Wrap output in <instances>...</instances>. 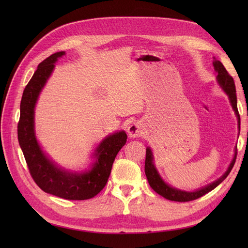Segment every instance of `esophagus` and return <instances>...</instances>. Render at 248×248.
Here are the masks:
<instances>
[{"label": "esophagus", "instance_id": "1", "mask_svg": "<svg viewBox=\"0 0 248 248\" xmlns=\"http://www.w3.org/2000/svg\"><path fill=\"white\" fill-rule=\"evenodd\" d=\"M127 132H128V136L130 139H137L142 136V126L140 123L136 122L129 125L128 129H127Z\"/></svg>", "mask_w": 248, "mask_h": 248}]
</instances>
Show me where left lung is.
Returning a JSON list of instances; mask_svg holds the SVG:
<instances>
[{
	"label": "left lung",
	"instance_id": "obj_1",
	"mask_svg": "<svg viewBox=\"0 0 248 248\" xmlns=\"http://www.w3.org/2000/svg\"><path fill=\"white\" fill-rule=\"evenodd\" d=\"M213 66L217 73V77H216L217 82H218V85L223 90V92L228 95L231 106L235 111L237 120H238V128L240 130V115L237 108V96H236V88H235L234 79H232V78L228 73L222 63L220 61H217L215 58L213 61ZM146 150L147 151H146V161H145V172H146V177L148 179L150 186L152 187V189L154 191L160 194L161 197L166 198L167 200L175 201V202H189V201L197 200L202 196H205V194L208 193L209 191L213 190L216 186H218L223 180L228 177L232 167H234L236 157H237V147H236L232 160L231 161L227 171L224 172L220 178L215 180L214 182L210 183L194 191H185V190L175 188V187H172L163 181V179L159 175V172L157 170L154 164V157H153L151 148L147 147Z\"/></svg>",
	"mask_w": 248,
	"mask_h": 248
}]
</instances>
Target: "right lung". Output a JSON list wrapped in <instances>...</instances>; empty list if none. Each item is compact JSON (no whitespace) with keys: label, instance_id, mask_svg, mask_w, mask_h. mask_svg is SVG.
<instances>
[{"label":"right lung","instance_id":"add662e5","mask_svg":"<svg viewBox=\"0 0 248 248\" xmlns=\"http://www.w3.org/2000/svg\"><path fill=\"white\" fill-rule=\"evenodd\" d=\"M65 55V51L55 52L42 61L25 88L17 137L30 174L44 192L65 200L82 201L94 198L106 186L116 156L126 144L127 134L121 130L104 138L94 150L91 167L82 171L62 169L43 152L35 133V107L55 63Z\"/></svg>","mask_w":248,"mask_h":248}]
</instances>
